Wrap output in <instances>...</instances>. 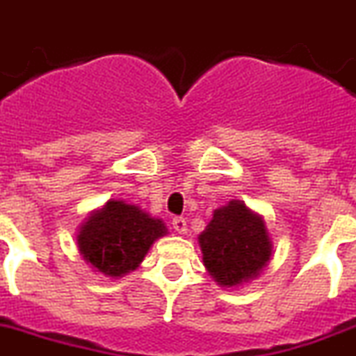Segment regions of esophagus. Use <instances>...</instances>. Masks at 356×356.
<instances>
[{"label": "esophagus", "instance_id": "34e87169", "mask_svg": "<svg viewBox=\"0 0 356 356\" xmlns=\"http://www.w3.org/2000/svg\"><path fill=\"white\" fill-rule=\"evenodd\" d=\"M172 224H174V229L177 231L179 234H186V231H188L186 220H184L182 216H175L174 220H172Z\"/></svg>", "mask_w": 356, "mask_h": 356}]
</instances>
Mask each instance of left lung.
Returning a JSON list of instances; mask_svg holds the SVG:
<instances>
[{"label":"left lung","instance_id":"obj_1","mask_svg":"<svg viewBox=\"0 0 356 356\" xmlns=\"http://www.w3.org/2000/svg\"><path fill=\"white\" fill-rule=\"evenodd\" d=\"M204 267L222 286H236L252 280L268 264L272 243L264 218L242 200L215 209L199 234Z\"/></svg>","mask_w":356,"mask_h":356}]
</instances>
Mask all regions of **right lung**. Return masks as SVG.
Wrapping results in <instances>:
<instances>
[{
    "label": "right lung",
    "mask_w": 356,
    "mask_h": 356,
    "mask_svg": "<svg viewBox=\"0 0 356 356\" xmlns=\"http://www.w3.org/2000/svg\"><path fill=\"white\" fill-rule=\"evenodd\" d=\"M166 231L165 222L152 218L138 206L109 200L82 224L76 245L98 272L122 277L143 261L148 249Z\"/></svg>",
    "instance_id": "add662e5"
}]
</instances>
